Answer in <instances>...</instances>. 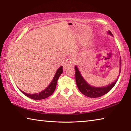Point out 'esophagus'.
I'll return each mask as SVG.
<instances>
[{
	"label": "esophagus",
	"instance_id": "esophagus-1",
	"mask_svg": "<svg viewBox=\"0 0 131 131\" xmlns=\"http://www.w3.org/2000/svg\"><path fill=\"white\" fill-rule=\"evenodd\" d=\"M73 65V59L72 58H68L66 59L65 63H64L63 65V69H66L69 67H71Z\"/></svg>",
	"mask_w": 131,
	"mask_h": 131
}]
</instances>
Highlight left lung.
<instances>
[{"label":"left lung","instance_id":"obj_1","mask_svg":"<svg viewBox=\"0 0 131 131\" xmlns=\"http://www.w3.org/2000/svg\"><path fill=\"white\" fill-rule=\"evenodd\" d=\"M108 34H109L110 35H113L112 32L110 31H108ZM120 64L121 65V60L120 62ZM74 69L76 70L75 72V77H76V84L78 87L79 90H80L82 94H84L85 96L90 97H97L103 96V95L107 94L108 92H109L113 88L115 84H116L118 79L113 83H112L111 84H109L107 86H105L103 87H95L91 86L90 84H88L87 82L85 81V80L80 74V72H79V70L77 68V66H76L74 67ZM121 72V68L119 69V73L120 74ZM119 75H118L119 77Z\"/></svg>","mask_w":131,"mask_h":131}]
</instances>
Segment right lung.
Here are the masks:
<instances>
[{
    "label": "right lung",
    "mask_w": 131,
    "mask_h": 131,
    "mask_svg": "<svg viewBox=\"0 0 131 131\" xmlns=\"http://www.w3.org/2000/svg\"><path fill=\"white\" fill-rule=\"evenodd\" d=\"M62 72H63L62 66H61V67L58 68V69L57 70L56 73H55L54 78H53L52 81L51 82L50 85H48L45 90L42 91L40 92L37 93V94H26V93L23 92V91H21L19 89V90L21 91L23 94L26 95V96H28L29 97V98H31L32 99H35V100H40V99H46L47 98V97L51 96V95L53 94V92H54L55 88H56L59 76H61V74L62 73Z\"/></svg>",
    "instance_id": "add662e5"
}]
</instances>
